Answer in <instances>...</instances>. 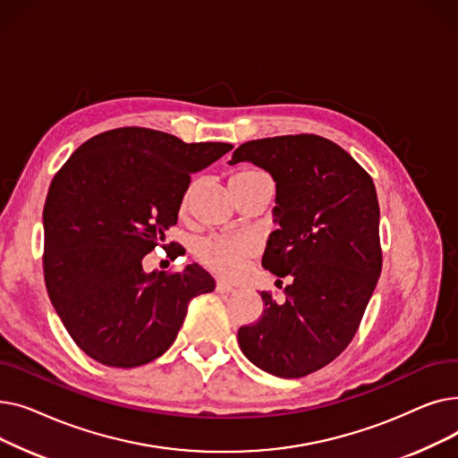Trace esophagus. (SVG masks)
<instances>
[{"label": "esophagus", "instance_id": "esophagus-1", "mask_svg": "<svg viewBox=\"0 0 458 458\" xmlns=\"http://www.w3.org/2000/svg\"><path fill=\"white\" fill-rule=\"evenodd\" d=\"M215 292L216 293H233L235 287L226 284V282H223V280H219V282H216V285H215Z\"/></svg>", "mask_w": 458, "mask_h": 458}]
</instances>
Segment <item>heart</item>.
<instances>
[{
  "label": "heart",
  "mask_w": 458,
  "mask_h": 458,
  "mask_svg": "<svg viewBox=\"0 0 458 458\" xmlns=\"http://www.w3.org/2000/svg\"><path fill=\"white\" fill-rule=\"evenodd\" d=\"M261 173L245 171L239 173L233 178H250L259 176ZM191 191L185 195L182 208L185 209L189 204ZM254 242L247 235H211L197 245V256L202 263L219 273L223 276H235L243 267V261L252 256Z\"/></svg>",
  "instance_id": "heart-1"
}]
</instances>
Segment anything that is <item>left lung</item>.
Returning a JSON list of instances; mask_svg holds the SVG:
<instances>
[{
	"label": "left lung",
	"mask_w": 458,
	"mask_h": 458,
	"mask_svg": "<svg viewBox=\"0 0 458 458\" xmlns=\"http://www.w3.org/2000/svg\"><path fill=\"white\" fill-rule=\"evenodd\" d=\"M252 163L276 183L261 266L290 276L284 302L261 292L263 311L237 332L250 362L282 378L314 373L342 354L375 292L382 254L380 209L371 176L319 135L249 140L230 165Z\"/></svg>",
	"instance_id": "1"
}]
</instances>
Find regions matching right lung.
Returning a JSON list of instances; mask_svg holds the SVG:
<instances>
[{
    "mask_svg": "<svg viewBox=\"0 0 458 458\" xmlns=\"http://www.w3.org/2000/svg\"><path fill=\"white\" fill-rule=\"evenodd\" d=\"M232 148L120 128L83 142L55 174L42 213L46 290L96 362H152L174 344L191 299L215 290L199 263L163 275L142 259L178 223L191 174Z\"/></svg>",
    "mask_w": 458,
    "mask_h": 458,
    "instance_id": "right-lung-1",
    "label": "right lung"
}]
</instances>
